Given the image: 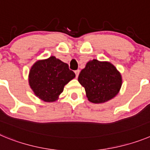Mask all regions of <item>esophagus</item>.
<instances>
[{"label": "esophagus", "instance_id": "esophagus-1", "mask_svg": "<svg viewBox=\"0 0 150 150\" xmlns=\"http://www.w3.org/2000/svg\"><path fill=\"white\" fill-rule=\"evenodd\" d=\"M79 72H80V71H79V70H76V71H75V74H76V78H77L78 76H79Z\"/></svg>", "mask_w": 150, "mask_h": 150}]
</instances>
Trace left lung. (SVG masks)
<instances>
[{
	"label": "left lung",
	"instance_id": "obj_1",
	"mask_svg": "<svg viewBox=\"0 0 150 150\" xmlns=\"http://www.w3.org/2000/svg\"><path fill=\"white\" fill-rule=\"evenodd\" d=\"M78 81L85 88L88 100L94 104H103L115 98L122 84L121 74L112 64L97 59L87 62Z\"/></svg>",
	"mask_w": 150,
	"mask_h": 150
}]
</instances>
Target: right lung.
<instances>
[{
  "label": "right lung",
  "mask_w": 150,
  "mask_h": 150,
  "mask_svg": "<svg viewBox=\"0 0 150 150\" xmlns=\"http://www.w3.org/2000/svg\"><path fill=\"white\" fill-rule=\"evenodd\" d=\"M75 76L67 64L50 56L33 64L29 71L28 83L35 96L50 103L59 100L64 86Z\"/></svg>",
  "instance_id": "1"
}]
</instances>
